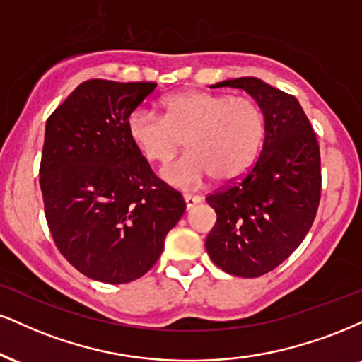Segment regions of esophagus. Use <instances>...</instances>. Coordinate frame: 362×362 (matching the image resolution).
I'll list each match as a JSON object with an SVG mask.
<instances>
[{
    "instance_id": "esophagus-1",
    "label": "esophagus",
    "mask_w": 362,
    "mask_h": 362,
    "mask_svg": "<svg viewBox=\"0 0 362 362\" xmlns=\"http://www.w3.org/2000/svg\"><path fill=\"white\" fill-rule=\"evenodd\" d=\"M199 202H202V198H199V196H191V194H185V203H186V209H189L193 208V206H196V204H198Z\"/></svg>"
}]
</instances>
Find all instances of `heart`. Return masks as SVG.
Listing matches in <instances>:
<instances>
[{
    "label": "heart",
    "instance_id": "1",
    "mask_svg": "<svg viewBox=\"0 0 362 362\" xmlns=\"http://www.w3.org/2000/svg\"><path fill=\"white\" fill-rule=\"evenodd\" d=\"M166 114L137 107L127 117V134L151 163L164 164L189 153L163 171L177 188H198L208 177L242 180L257 163L265 139V114L250 97L204 90L177 92L164 99Z\"/></svg>",
    "mask_w": 362,
    "mask_h": 362
}]
</instances>
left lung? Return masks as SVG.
Here are the masks:
<instances>
[{
	"label": "left lung",
	"mask_w": 362,
	"mask_h": 362,
	"mask_svg": "<svg viewBox=\"0 0 362 362\" xmlns=\"http://www.w3.org/2000/svg\"><path fill=\"white\" fill-rule=\"evenodd\" d=\"M243 88L265 114V141L240 181L206 196L216 223L208 255L226 274H269L309 233L320 202V151L309 119L290 93L242 77L209 86Z\"/></svg>",
	"instance_id": "left-lung-1"
}]
</instances>
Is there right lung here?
<instances>
[{"label":"right lung","instance_id":"1","mask_svg":"<svg viewBox=\"0 0 362 362\" xmlns=\"http://www.w3.org/2000/svg\"><path fill=\"white\" fill-rule=\"evenodd\" d=\"M154 82L80 83L47 120L40 188L60 253L88 279L127 284L153 269L186 209L127 134Z\"/></svg>","mask_w":362,"mask_h":362}]
</instances>
